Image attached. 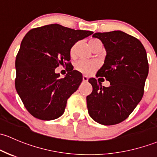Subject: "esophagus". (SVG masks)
I'll return each mask as SVG.
<instances>
[{
	"label": "esophagus",
	"instance_id": "esophagus-1",
	"mask_svg": "<svg viewBox=\"0 0 157 157\" xmlns=\"http://www.w3.org/2000/svg\"><path fill=\"white\" fill-rule=\"evenodd\" d=\"M88 80H89V78H88V77H86V76H85V75L82 76V81H83V82H88Z\"/></svg>",
	"mask_w": 157,
	"mask_h": 157
}]
</instances>
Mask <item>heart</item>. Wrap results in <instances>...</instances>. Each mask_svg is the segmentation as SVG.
Masks as SVG:
<instances>
[{"instance_id": "heart-1", "label": "heart", "mask_w": 157, "mask_h": 157, "mask_svg": "<svg viewBox=\"0 0 157 157\" xmlns=\"http://www.w3.org/2000/svg\"><path fill=\"white\" fill-rule=\"evenodd\" d=\"M98 42H101L98 39H92V40L89 41V46L90 48L94 44H97ZM76 47H77V44H75L72 46L70 50V56L72 59H75L76 56ZM98 64L97 62L95 61H86V60H80L77 63H75V68L76 71L80 72L82 75H89L91 74H92L98 68Z\"/></svg>"}]
</instances>
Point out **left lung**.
<instances>
[{
	"label": "left lung",
	"instance_id": "obj_1",
	"mask_svg": "<svg viewBox=\"0 0 157 157\" xmlns=\"http://www.w3.org/2000/svg\"><path fill=\"white\" fill-rule=\"evenodd\" d=\"M92 36L102 42L106 51L96 77H105L110 85L102 86L95 78L89 79L93 89L86 97L88 112L101 124H117L128 118L143 97L149 70L147 53L139 39L122 31Z\"/></svg>",
	"mask_w": 157,
	"mask_h": 157
}]
</instances>
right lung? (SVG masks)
Here are the masks:
<instances>
[{
    "instance_id": "1",
    "label": "right lung",
    "mask_w": 157,
    "mask_h": 157,
    "mask_svg": "<svg viewBox=\"0 0 157 157\" xmlns=\"http://www.w3.org/2000/svg\"><path fill=\"white\" fill-rule=\"evenodd\" d=\"M58 24L32 29L21 43L15 59V89L27 111L40 120L59 118L67 100L82 80V74L69 63L70 50L78 41L92 35ZM59 64L67 66L64 78L55 73Z\"/></svg>"
}]
</instances>
